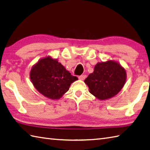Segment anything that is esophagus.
<instances>
[{"label": "esophagus", "mask_w": 150, "mask_h": 150, "mask_svg": "<svg viewBox=\"0 0 150 150\" xmlns=\"http://www.w3.org/2000/svg\"><path fill=\"white\" fill-rule=\"evenodd\" d=\"M86 77V75H82L79 76V79H80V80H82V81L84 80Z\"/></svg>", "instance_id": "obj_1"}]
</instances>
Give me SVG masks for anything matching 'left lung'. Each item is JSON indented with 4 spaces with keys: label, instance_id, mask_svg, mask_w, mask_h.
<instances>
[{
    "label": "left lung",
    "instance_id": "obj_1",
    "mask_svg": "<svg viewBox=\"0 0 150 150\" xmlns=\"http://www.w3.org/2000/svg\"><path fill=\"white\" fill-rule=\"evenodd\" d=\"M126 81V72L119 62L109 60L98 62L94 71L85 79L90 93L99 100L113 97L122 90Z\"/></svg>",
    "mask_w": 150,
    "mask_h": 150
}]
</instances>
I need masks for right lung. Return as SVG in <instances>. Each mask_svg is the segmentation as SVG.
<instances>
[{
  "instance_id": "right-lung-1",
  "label": "right lung",
  "mask_w": 150,
  "mask_h": 150,
  "mask_svg": "<svg viewBox=\"0 0 150 150\" xmlns=\"http://www.w3.org/2000/svg\"><path fill=\"white\" fill-rule=\"evenodd\" d=\"M31 81L40 93L50 99H59L78 80L57 59L47 56L33 65L30 73Z\"/></svg>"
}]
</instances>
